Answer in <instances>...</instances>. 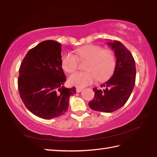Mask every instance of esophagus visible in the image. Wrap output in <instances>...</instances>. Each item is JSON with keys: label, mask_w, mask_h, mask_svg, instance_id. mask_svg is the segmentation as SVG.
Here are the masks:
<instances>
[{"label": "esophagus", "mask_w": 157, "mask_h": 157, "mask_svg": "<svg viewBox=\"0 0 157 157\" xmlns=\"http://www.w3.org/2000/svg\"><path fill=\"white\" fill-rule=\"evenodd\" d=\"M82 90V88H79V87H78V88H76V92L77 93H80V92H81V91Z\"/></svg>", "instance_id": "34e87169"}]
</instances>
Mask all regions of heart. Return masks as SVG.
Returning a JSON list of instances; mask_svg holds the SVG:
<instances>
[{
  "instance_id": "b5f03b06",
  "label": "heart",
  "mask_w": 157,
  "mask_h": 157,
  "mask_svg": "<svg viewBox=\"0 0 157 157\" xmlns=\"http://www.w3.org/2000/svg\"><path fill=\"white\" fill-rule=\"evenodd\" d=\"M76 56L66 53L62 59V68L68 73L76 72L78 68V60L86 61V71L76 72L69 77V82L76 87H83L91 84L97 79L104 81L113 74L116 65L113 53L110 50L95 44H88L75 50Z\"/></svg>"
}]
</instances>
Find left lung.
Listing matches in <instances>:
<instances>
[{
  "label": "left lung",
  "mask_w": 157,
  "mask_h": 157,
  "mask_svg": "<svg viewBox=\"0 0 157 157\" xmlns=\"http://www.w3.org/2000/svg\"><path fill=\"white\" fill-rule=\"evenodd\" d=\"M117 57L113 75L100 89L95 87V96L89 102L92 110L112 113L126 103L133 91L136 81V70L132 54L119 41L108 43Z\"/></svg>",
  "instance_id": "obj_1"
}]
</instances>
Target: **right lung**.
<instances>
[{"mask_svg":"<svg viewBox=\"0 0 157 157\" xmlns=\"http://www.w3.org/2000/svg\"><path fill=\"white\" fill-rule=\"evenodd\" d=\"M62 47L44 40L28 51L19 70L17 85L28 110L44 119L59 117L68 110L69 98L76 88L63 86L66 77L62 67Z\"/></svg>","mask_w":157,"mask_h":157,"instance_id":"add662e5","label":"right lung"}]
</instances>
